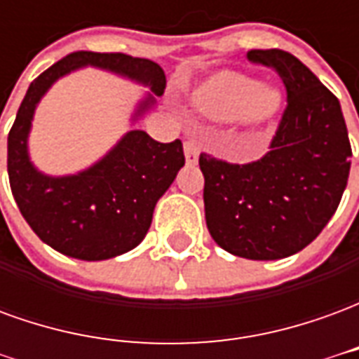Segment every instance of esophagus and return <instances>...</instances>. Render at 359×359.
<instances>
[{
  "instance_id": "1",
  "label": "esophagus",
  "mask_w": 359,
  "mask_h": 359,
  "mask_svg": "<svg viewBox=\"0 0 359 359\" xmlns=\"http://www.w3.org/2000/svg\"><path fill=\"white\" fill-rule=\"evenodd\" d=\"M198 146H196L194 140H187L184 142V159H187L188 165H196L198 163Z\"/></svg>"
}]
</instances>
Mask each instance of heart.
I'll return each mask as SVG.
<instances>
[{"mask_svg": "<svg viewBox=\"0 0 359 359\" xmlns=\"http://www.w3.org/2000/svg\"><path fill=\"white\" fill-rule=\"evenodd\" d=\"M280 94L273 86L257 84L248 74L223 71L194 94V105L203 115L219 121L241 117L248 125H259L278 109Z\"/></svg>", "mask_w": 359, "mask_h": 359, "instance_id": "heart-1", "label": "heart"}]
</instances>
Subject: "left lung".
Masks as SVG:
<instances>
[{
	"label": "left lung",
	"instance_id": "1",
	"mask_svg": "<svg viewBox=\"0 0 359 359\" xmlns=\"http://www.w3.org/2000/svg\"><path fill=\"white\" fill-rule=\"evenodd\" d=\"M273 67L286 88V109L262 159L233 165L202 154L203 205L210 234L229 254L269 262L300 252L339 208L352 148L339 100L283 50L248 51Z\"/></svg>",
	"mask_w": 359,
	"mask_h": 359
}]
</instances>
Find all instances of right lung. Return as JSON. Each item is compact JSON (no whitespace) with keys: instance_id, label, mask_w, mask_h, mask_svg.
Instances as JSON below:
<instances>
[{"instance_id":"obj_1","label":"right lung","mask_w":359,"mask_h":359,"mask_svg":"<svg viewBox=\"0 0 359 359\" xmlns=\"http://www.w3.org/2000/svg\"><path fill=\"white\" fill-rule=\"evenodd\" d=\"M84 67L102 69L149 88L133 113V123L156 105L165 73L149 59L125 53L74 51L27 90L7 138V172L22 217L40 241L61 254L102 262L136 248L148 233L157 200L184 165L182 142H156L144 130H128L94 165L74 175H46L28 154L36 107L48 90Z\"/></svg>"}]
</instances>
